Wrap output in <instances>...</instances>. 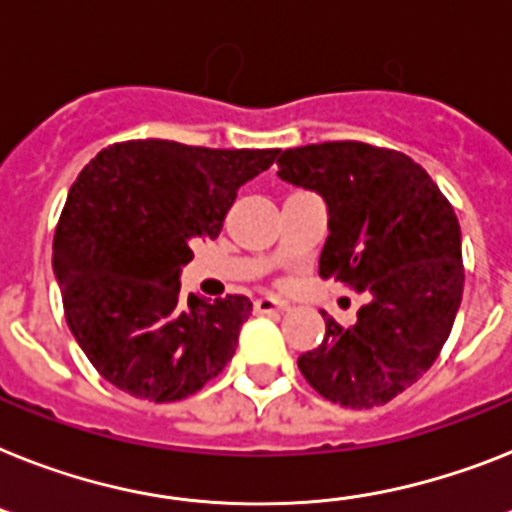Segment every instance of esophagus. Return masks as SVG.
I'll list each match as a JSON object with an SVG mask.
<instances>
[{
    "label": "esophagus",
    "mask_w": 512,
    "mask_h": 512,
    "mask_svg": "<svg viewBox=\"0 0 512 512\" xmlns=\"http://www.w3.org/2000/svg\"><path fill=\"white\" fill-rule=\"evenodd\" d=\"M253 308H256V314H285V311H290V303L272 298V295H264V298L253 303Z\"/></svg>",
    "instance_id": "1"
}]
</instances>
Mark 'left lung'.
Instances as JSON below:
<instances>
[{
	"label": "left lung",
	"mask_w": 512,
	"mask_h": 512,
	"mask_svg": "<svg viewBox=\"0 0 512 512\" xmlns=\"http://www.w3.org/2000/svg\"><path fill=\"white\" fill-rule=\"evenodd\" d=\"M277 164L285 183L327 204L319 274L371 295L348 327L322 311L327 335L298 358V369L345 408L390 403L437 361L460 308L453 206L411 156L369 143H311L282 151Z\"/></svg>",
	"instance_id": "left-lung-1"
}]
</instances>
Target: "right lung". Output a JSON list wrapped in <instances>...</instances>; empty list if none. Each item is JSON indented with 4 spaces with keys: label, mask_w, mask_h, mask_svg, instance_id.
Wrapping results in <instances>:
<instances>
[{
    "label": "right lung",
    "mask_w": 512,
    "mask_h": 512,
    "mask_svg": "<svg viewBox=\"0 0 512 512\" xmlns=\"http://www.w3.org/2000/svg\"><path fill=\"white\" fill-rule=\"evenodd\" d=\"M280 149L125 141L101 149L67 193L54 277L67 327L101 377L151 403L198 392L235 356L246 295L180 293L196 240L217 238L240 185Z\"/></svg>",
    "instance_id": "1"
}]
</instances>
